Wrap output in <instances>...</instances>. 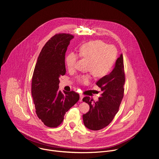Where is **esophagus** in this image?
Instances as JSON below:
<instances>
[{
	"label": "esophagus",
	"mask_w": 159,
	"mask_h": 159,
	"mask_svg": "<svg viewBox=\"0 0 159 159\" xmlns=\"http://www.w3.org/2000/svg\"><path fill=\"white\" fill-rule=\"evenodd\" d=\"M84 98V95L82 94H80V102H82V99Z\"/></svg>",
	"instance_id": "34e87169"
}]
</instances>
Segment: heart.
Instances as JSON below:
<instances>
[{
	"label": "heart",
	"instance_id": "b5f03b06",
	"mask_svg": "<svg viewBox=\"0 0 159 159\" xmlns=\"http://www.w3.org/2000/svg\"><path fill=\"white\" fill-rule=\"evenodd\" d=\"M79 55L83 58L89 60L87 70L90 74L80 75L77 80L82 84H88L91 79V74L97 78H101L108 74L114 64L117 51L111 44H106L101 40L90 41L83 44L80 47ZM78 55L70 52L66 56L65 62L69 70L75 69Z\"/></svg>",
	"mask_w": 159,
	"mask_h": 159
}]
</instances>
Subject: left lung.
Returning <instances> with one entry per match:
<instances>
[{
    "label": "left lung",
    "instance_id": "obj_1",
    "mask_svg": "<svg viewBox=\"0 0 159 159\" xmlns=\"http://www.w3.org/2000/svg\"><path fill=\"white\" fill-rule=\"evenodd\" d=\"M125 82L123 58V54H121L112 72L96 82L102 91L99 100L94 102L88 96L82 99L90 107L89 111L83 115L85 127L91 130H99L112 121L119 110L123 98Z\"/></svg>",
    "mask_w": 159,
    "mask_h": 159
}]
</instances>
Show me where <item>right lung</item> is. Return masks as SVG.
<instances>
[{
	"label": "right lung",
	"mask_w": 159,
	"mask_h": 159,
	"mask_svg": "<svg viewBox=\"0 0 159 159\" xmlns=\"http://www.w3.org/2000/svg\"><path fill=\"white\" fill-rule=\"evenodd\" d=\"M74 36L60 33L53 36L44 44L34 70L31 94L36 113L44 125L59 126L66 112L79 100L74 91L61 93L59 78L66 73L65 53Z\"/></svg>",
	"instance_id": "add662e5"
}]
</instances>
